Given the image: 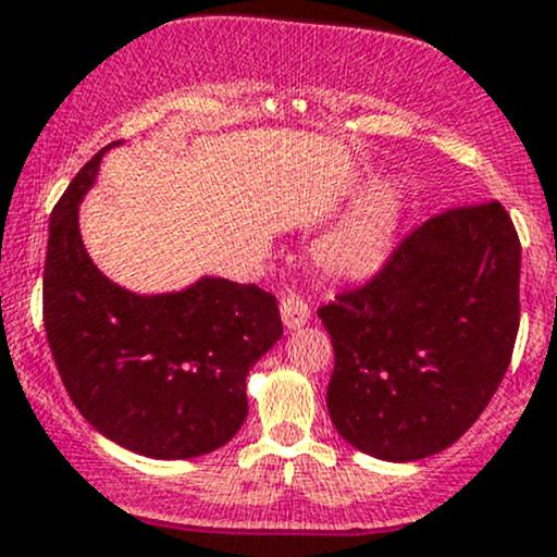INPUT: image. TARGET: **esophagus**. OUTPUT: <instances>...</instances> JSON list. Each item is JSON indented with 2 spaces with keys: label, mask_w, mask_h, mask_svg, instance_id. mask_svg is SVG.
<instances>
[{
  "label": "esophagus",
  "mask_w": 557,
  "mask_h": 557,
  "mask_svg": "<svg viewBox=\"0 0 557 557\" xmlns=\"http://www.w3.org/2000/svg\"><path fill=\"white\" fill-rule=\"evenodd\" d=\"M281 319H284L286 330H300L311 319V308L300 297H284V302H281Z\"/></svg>",
  "instance_id": "1"
}]
</instances>
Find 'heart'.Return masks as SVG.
I'll return each instance as SVG.
<instances>
[{
	"label": "heart",
	"mask_w": 557,
	"mask_h": 557,
	"mask_svg": "<svg viewBox=\"0 0 557 557\" xmlns=\"http://www.w3.org/2000/svg\"><path fill=\"white\" fill-rule=\"evenodd\" d=\"M399 214H403V195L397 187H375L317 240L313 257L330 276H367L386 255Z\"/></svg>",
	"instance_id": "obj_1"
}]
</instances>
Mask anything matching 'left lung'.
Returning <instances> with one entry per match:
<instances>
[{
    "label": "left lung",
    "mask_w": 557,
    "mask_h": 557,
    "mask_svg": "<svg viewBox=\"0 0 557 557\" xmlns=\"http://www.w3.org/2000/svg\"><path fill=\"white\" fill-rule=\"evenodd\" d=\"M335 348L326 407L383 461L450 448L496 394L520 324V238L498 200L399 240L367 284L319 308Z\"/></svg>",
    "instance_id": "1"
}]
</instances>
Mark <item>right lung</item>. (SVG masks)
<instances>
[{"instance_id":"right-lung-1","label":"right lung","mask_w":557,"mask_h":557,"mask_svg":"<svg viewBox=\"0 0 557 557\" xmlns=\"http://www.w3.org/2000/svg\"><path fill=\"white\" fill-rule=\"evenodd\" d=\"M112 141L79 169L50 214L42 317L69 397L112 443L150 458H195L246 421V375L284 332L257 284L203 276L169 295L112 284L79 238V200Z\"/></svg>"}]
</instances>
